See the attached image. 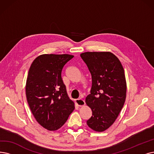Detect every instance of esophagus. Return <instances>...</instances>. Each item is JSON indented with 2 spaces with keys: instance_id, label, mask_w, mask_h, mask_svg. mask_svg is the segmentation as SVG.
Returning a JSON list of instances; mask_svg holds the SVG:
<instances>
[{
  "instance_id": "34e87169",
  "label": "esophagus",
  "mask_w": 154,
  "mask_h": 154,
  "mask_svg": "<svg viewBox=\"0 0 154 154\" xmlns=\"http://www.w3.org/2000/svg\"><path fill=\"white\" fill-rule=\"evenodd\" d=\"M75 102L77 104V105L79 107H82V106H85V102L83 100L81 99V98H78V99H76L75 100Z\"/></svg>"
}]
</instances>
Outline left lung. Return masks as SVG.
<instances>
[{
  "mask_svg": "<svg viewBox=\"0 0 154 154\" xmlns=\"http://www.w3.org/2000/svg\"><path fill=\"white\" fill-rule=\"evenodd\" d=\"M80 56L92 79L90 94L85 99L92 111L87 123L93 130L102 132L114 123L124 106L125 71L119 59L110 52H87Z\"/></svg>",
  "mask_w": 154,
  "mask_h": 154,
  "instance_id": "1",
  "label": "left lung"
}]
</instances>
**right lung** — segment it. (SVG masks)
<instances>
[{
  "label": "right lung",
  "mask_w": 154,
  "mask_h": 154,
  "mask_svg": "<svg viewBox=\"0 0 154 154\" xmlns=\"http://www.w3.org/2000/svg\"><path fill=\"white\" fill-rule=\"evenodd\" d=\"M69 54H42L31 65L26 84L28 105L35 119L49 131L62 127L75 109L61 77Z\"/></svg>",
  "instance_id": "right-lung-1"
}]
</instances>
